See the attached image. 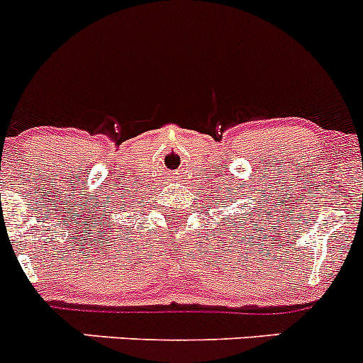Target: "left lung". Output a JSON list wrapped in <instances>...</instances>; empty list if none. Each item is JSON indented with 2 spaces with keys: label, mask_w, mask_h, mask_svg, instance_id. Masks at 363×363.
<instances>
[{
  "label": "left lung",
  "mask_w": 363,
  "mask_h": 363,
  "mask_svg": "<svg viewBox=\"0 0 363 363\" xmlns=\"http://www.w3.org/2000/svg\"><path fill=\"white\" fill-rule=\"evenodd\" d=\"M255 212H257V210H255ZM251 216H253V213H251ZM262 216H264V213H262ZM250 223H253V220H250Z\"/></svg>",
  "instance_id": "1"
}]
</instances>
